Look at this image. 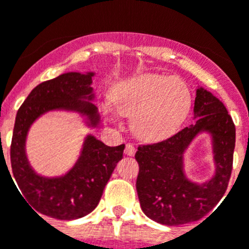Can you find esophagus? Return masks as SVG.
I'll use <instances>...</instances> for the list:
<instances>
[{
    "label": "esophagus",
    "instance_id": "1",
    "mask_svg": "<svg viewBox=\"0 0 249 249\" xmlns=\"http://www.w3.org/2000/svg\"><path fill=\"white\" fill-rule=\"evenodd\" d=\"M135 153H136V149L133 147L132 143H127L126 147H124V154H126V155H128V157H133V155H135Z\"/></svg>",
    "mask_w": 249,
    "mask_h": 249
}]
</instances>
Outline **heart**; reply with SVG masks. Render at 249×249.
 <instances>
[{"label":"heart","instance_id":"b5f03b06","mask_svg":"<svg viewBox=\"0 0 249 249\" xmlns=\"http://www.w3.org/2000/svg\"><path fill=\"white\" fill-rule=\"evenodd\" d=\"M112 104L123 117H132L133 133L143 141H161L177 132L191 109L192 95L183 80L145 73L113 90Z\"/></svg>","mask_w":249,"mask_h":249}]
</instances>
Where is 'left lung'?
<instances>
[{
    "label": "left lung",
    "mask_w": 249,
    "mask_h": 249,
    "mask_svg": "<svg viewBox=\"0 0 249 249\" xmlns=\"http://www.w3.org/2000/svg\"><path fill=\"white\" fill-rule=\"evenodd\" d=\"M194 113V124L161 142L140 145L135 155L140 166L136 190L141 209L163 225L200 220L216 206L231 179L235 147L231 117L223 103L203 88L196 90ZM202 132L212 137L215 172L205 184H196L184 172V153Z\"/></svg>",
    "instance_id": "1"
}]
</instances>
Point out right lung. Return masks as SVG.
<instances>
[{
  "instance_id": "1",
  "label": "right lung",
  "mask_w": 249,
  "mask_h": 249,
  "mask_svg": "<svg viewBox=\"0 0 249 249\" xmlns=\"http://www.w3.org/2000/svg\"><path fill=\"white\" fill-rule=\"evenodd\" d=\"M94 75L66 72L39 84L18 110L10 151L11 168L21 197L32 205L34 213L59 220H75L90 213L98 206L107 182L122 159L124 145L107 146L92 135L85 137L79 159L63 176H40L26 157L30 126L46 113L76 112L85 118L88 127L95 128L99 124V112L91 103L95 98L91 88Z\"/></svg>"
}]
</instances>
